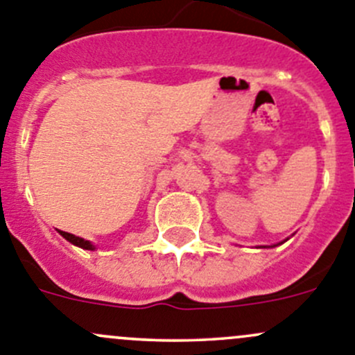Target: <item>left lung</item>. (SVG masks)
Wrapping results in <instances>:
<instances>
[{
  "label": "left lung",
  "instance_id": "left-lung-1",
  "mask_svg": "<svg viewBox=\"0 0 355 355\" xmlns=\"http://www.w3.org/2000/svg\"><path fill=\"white\" fill-rule=\"evenodd\" d=\"M273 247H275V245H273Z\"/></svg>",
  "mask_w": 355,
  "mask_h": 355
}]
</instances>
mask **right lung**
Wrapping results in <instances>:
<instances>
[{
  "mask_svg": "<svg viewBox=\"0 0 355 355\" xmlns=\"http://www.w3.org/2000/svg\"><path fill=\"white\" fill-rule=\"evenodd\" d=\"M58 232H60V235H62L63 239H67V241L70 242V244L82 247V249H85V250H94L96 249V247L92 245L89 241H84V239H80V237H75V235L68 234V232H62V230H58Z\"/></svg>",
  "mask_w": 355,
  "mask_h": 355,
  "instance_id": "obj_1",
  "label": "right lung"
}]
</instances>
